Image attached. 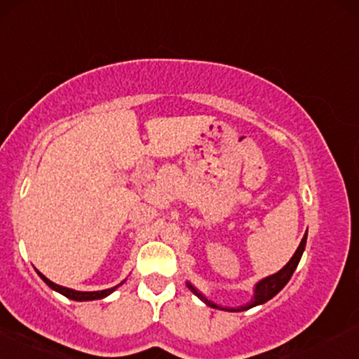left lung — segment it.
Returning <instances> with one entry per match:
<instances>
[{
  "label": "left lung",
  "instance_id": "obj_1",
  "mask_svg": "<svg viewBox=\"0 0 359 359\" xmlns=\"http://www.w3.org/2000/svg\"><path fill=\"white\" fill-rule=\"evenodd\" d=\"M306 239H308V231H306V236L303 237V241H301L299 248L296 249L294 256L289 259L287 264L284 266L283 269L279 271V273H276L273 276H267V278H264L262 280H259V283L256 284V287H254V297H252V299H250V303H248L245 306H241V308H237V309L221 308V306L214 304L212 301L207 299L205 296H202V292H198L197 289L194 287L191 283H187V287L191 289V291L198 297V299H202L207 306H210V308H215V309H222V311H245V309L254 308V306L264 304L266 301L273 299V297L278 294L280 289H283L289 283V279H291L292 273H294V271H296V267H297V264H299V261H301V256H303V252H304Z\"/></svg>",
  "mask_w": 359,
  "mask_h": 359
}]
</instances>
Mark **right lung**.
I'll return each instance as SVG.
<instances>
[{
    "instance_id": "obj_1",
    "label": "right lung",
    "mask_w": 359,
    "mask_h": 359,
    "mask_svg": "<svg viewBox=\"0 0 359 359\" xmlns=\"http://www.w3.org/2000/svg\"><path fill=\"white\" fill-rule=\"evenodd\" d=\"M40 274V278L45 280L46 284H48V286L51 287V289H55V291H58L60 294H63V296H67L68 299H73V301H93V299H102V297H105V296H109V294H111V292L115 291L116 287L118 286H122V283L118 284V286H115V287H110V289H103V291H92V292H83V291H75V289H70V287H63V286H58V284H55L53 280H50L48 278H45V276H43L41 273H38Z\"/></svg>"
}]
</instances>
